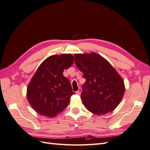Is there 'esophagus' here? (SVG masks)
I'll return each mask as SVG.
<instances>
[{"label": "esophagus", "mask_w": 150, "mask_h": 150, "mask_svg": "<svg viewBox=\"0 0 150 150\" xmlns=\"http://www.w3.org/2000/svg\"><path fill=\"white\" fill-rule=\"evenodd\" d=\"M81 93V88H79V89L76 91V94H80Z\"/></svg>", "instance_id": "34e87169"}]
</instances>
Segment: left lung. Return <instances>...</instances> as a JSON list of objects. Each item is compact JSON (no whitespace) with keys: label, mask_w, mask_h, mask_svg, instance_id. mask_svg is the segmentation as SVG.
Here are the masks:
<instances>
[{"label":"left lung","mask_w":150,"mask_h":150,"mask_svg":"<svg viewBox=\"0 0 150 150\" xmlns=\"http://www.w3.org/2000/svg\"><path fill=\"white\" fill-rule=\"evenodd\" d=\"M74 62L86 79L81 98L86 109L98 115L114 110L121 102L125 89L119 74L96 53L75 54Z\"/></svg>","instance_id":"obj_1"}]
</instances>
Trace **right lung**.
Wrapping results in <instances>:
<instances>
[{"mask_svg": "<svg viewBox=\"0 0 150 150\" xmlns=\"http://www.w3.org/2000/svg\"><path fill=\"white\" fill-rule=\"evenodd\" d=\"M73 62L74 57L67 54L50 56L39 66L27 90L28 101L38 114L55 117L69 105L75 93L63 71Z\"/></svg>", "mask_w": 150, "mask_h": 150, "instance_id": "add662e5", "label": "right lung"}]
</instances>
